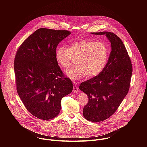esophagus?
Here are the masks:
<instances>
[{"label":"esophagus","mask_w":147,"mask_h":147,"mask_svg":"<svg viewBox=\"0 0 147 147\" xmlns=\"http://www.w3.org/2000/svg\"><path fill=\"white\" fill-rule=\"evenodd\" d=\"M78 90H79V88L77 86H73V91L74 92H77L78 91Z\"/></svg>","instance_id":"1"}]
</instances>
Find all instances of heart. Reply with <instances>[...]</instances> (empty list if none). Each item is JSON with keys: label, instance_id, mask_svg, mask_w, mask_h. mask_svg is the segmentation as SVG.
Wrapping results in <instances>:
<instances>
[{"label": "heart", "instance_id": "b5f03b06", "mask_svg": "<svg viewBox=\"0 0 147 147\" xmlns=\"http://www.w3.org/2000/svg\"><path fill=\"white\" fill-rule=\"evenodd\" d=\"M109 56L107 45L103 42L81 39L71 42L69 48L59 47L56 58L59 65L68 69L76 59V66L66 74L72 80L98 75L105 66Z\"/></svg>", "mask_w": 147, "mask_h": 147}]
</instances>
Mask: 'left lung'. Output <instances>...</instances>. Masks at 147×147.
<instances>
[{
	"label": "left lung",
	"instance_id": "1",
	"mask_svg": "<svg viewBox=\"0 0 147 147\" xmlns=\"http://www.w3.org/2000/svg\"><path fill=\"white\" fill-rule=\"evenodd\" d=\"M111 42L112 51L105 67L97 76L81 82L79 88L88 97L83 116L92 122L111 117L129 92L133 72L131 61L122 40L115 34L103 31Z\"/></svg>",
	"mask_w": 147,
	"mask_h": 147
}]
</instances>
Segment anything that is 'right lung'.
Returning <instances> with one entry per match:
<instances>
[{
    "instance_id": "right-lung-1",
    "label": "right lung",
    "mask_w": 147,
    "mask_h": 147,
    "mask_svg": "<svg viewBox=\"0 0 147 147\" xmlns=\"http://www.w3.org/2000/svg\"><path fill=\"white\" fill-rule=\"evenodd\" d=\"M70 31L39 28L18 48L14 61L17 93L27 111L35 117H56L61 100L73 90L56 58V48Z\"/></svg>"
}]
</instances>
